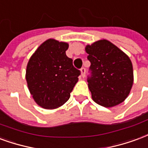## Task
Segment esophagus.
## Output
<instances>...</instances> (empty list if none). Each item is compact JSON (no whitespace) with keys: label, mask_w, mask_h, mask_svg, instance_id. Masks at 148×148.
Returning <instances> with one entry per match:
<instances>
[{"label":"esophagus","mask_w":148,"mask_h":148,"mask_svg":"<svg viewBox=\"0 0 148 148\" xmlns=\"http://www.w3.org/2000/svg\"><path fill=\"white\" fill-rule=\"evenodd\" d=\"M80 71H81V75L83 76V77H84L85 74H86V69L83 67V68H81Z\"/></svg>","instance_id":"esophagus-1"}]
</instances>
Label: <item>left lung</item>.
I'll list each match as a JSON object with an SVG mask.
<instances>
[{
	"mask_svg": "<svg viewBox=\"0 0 148 148\" xmlns=\"http://www.w3.org/2000/svg\"><path fill=\"white\" fill-rule=\"evenodd\" d=\"M85 50L90 62L87 82L92 99L104 107L124 102L133 84L132 64L129 57L106 39L87 45Z\"/></svg>",
	"mask_w": 148,
	"mask_h": 148,
	"instance_id": "1",
	"label": "left lung"
}]
</instances>
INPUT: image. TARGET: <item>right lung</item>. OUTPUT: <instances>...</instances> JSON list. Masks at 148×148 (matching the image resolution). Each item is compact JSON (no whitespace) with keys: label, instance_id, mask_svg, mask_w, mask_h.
I'll return each mask as SVG.
<instances>
[{"label":"right lung","instance_id":"obj_1","mask_svg":"<svg viewBox=\"0 0 148 148\" xmlns=\"http://www.w3.org/2000/svg\"><path fill=\"white\" fill-rule=\"evenodd\" d=\"M69 44L48 39L29 60L26 71L27 87L33 99L41 107L56 109L69 99L78 81L80 71L67 57Z\"/></svg>","mask_w":148,"mask_h":148}]
</instances>
